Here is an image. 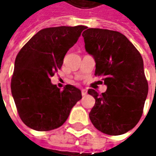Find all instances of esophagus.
Returning a JSON list of instances; mask_svg holds the SVG:
<instances>
[{
  "label": "esophagus",
  "instance_id": "obj_1",
  "mask_svg": "<svg viewBox=\"0 0 156 156\" xmlns=\"http://www.w3.org/2000/svg\"><path fill=\"white\" fill-rule=\"evenodd\" d=\"M87 94V91L86 89H81V94H82V96H84V95H86Z\"/></svg>",
  "mask_w": 156,
  "mask_h": 156
}]
</instances>
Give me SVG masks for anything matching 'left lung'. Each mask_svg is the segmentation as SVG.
<instances>
[{
    "label": "left lung",
    "mask_w": 156,
    "mask_h": 156,
    "mask_svg": "<svg viewBox=\"0 0 156 156\" xmlns=\"http://www.w3.org/2000/svg\"><path fill=\"white\" fill-rule=\"evenodd\" d=\"M82 36L86 51L95 60L94 75L108 87L101 94L88 89L95 99L90 121L106 135L125 134L139 122L148 92L142 57L120 32L87 28Z\"/></svg>",
    "instance_id": "obj_1"
}]
</instances>
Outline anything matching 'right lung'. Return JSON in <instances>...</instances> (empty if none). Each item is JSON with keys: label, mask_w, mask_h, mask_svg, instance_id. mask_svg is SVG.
I'll use <instances>...</instances> for the list:
<instances>
[{"label": "right lung", "mask_w": 156, "mask_h": 156, "mask_svg": "<svg viewBox=\"0 0 156 156\" xmlns=\"http://www.w3.org/2000/svg\"><path fill=\"white\" fill-rule=\"evenodd\" d=\"M85 26L47 27L21 48L15 58L11 92L19 116L36 131H49L66 122L71 108L81 99V90L66 85L61 90L51 83L69 49Z\"/></svg>", "instance_id": "add662e5"}]
</instances>
